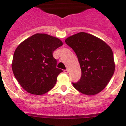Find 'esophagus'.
Listing matches in <instances>:
<instances>
[{"label":"esophagus","mask_w":126,"mask_h":126,"mask_svg":"<svg viewBox=\"0 0 126 126\" xmlns=\"http://www.w3.org/2000/svg\"><path fill=\"white\" fill-rule=\"evenodd\" d=\"M64 73H65V74H67V73H68V70L67 69L64 70Z\"/></svg>","instance_id":"obj_1"}]
</instances>
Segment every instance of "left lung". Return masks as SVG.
I'll return each mask as SVG.
<instances>
[{"mask_svg":"<svg viewBox=\"0 0 126 126\" xmlns=\"http://www.w3.org/2000/svg\"><path fill=\"white\" fill-rule=\"evenodd\" d=\"M76 54L81 69V77L73 86L81 93L93 95L102 92L115 71L111 48L101 39L81 32L65 40Z\"/></svg>","mask_w":126,"mask_h":126,"instance_id":"left-lung-1","label":"left lung"}]
</instances>
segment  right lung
Listing matches in <instances>:
<instances>
[{
	"label": "right lung",
	"mask_w": 126,
	"mask_h": 126,
	"mask_svg": "<svg viewBox=\"0 0 126 126\" xmlns=\"http://www.w3.org/2000/svg\"><path fill=\"white\" fill-rule=\"evenodd\" d=\"M63 43L57 38L36 33L18 45L12 69L20 85L28 93L43 94L52 89L62 69L56 67L53 52Z\"/></svg>",
	"instance_id": "1"
}]
</instances>
